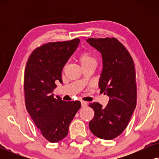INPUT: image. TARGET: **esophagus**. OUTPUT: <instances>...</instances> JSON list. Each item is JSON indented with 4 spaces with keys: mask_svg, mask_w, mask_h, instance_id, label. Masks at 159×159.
Masks as SVG:
<instances>
[{
    "mask_svg": "<svg viewBox=\"0 0 159 159\" xmlns=\"http://www.w3.org/2000/svg\"><path fill=\"white\" fill-rule=\"evenodd\" d=\"M81 103H82V107H86V106H88V103H87V102H85V101H82Z\"/></svg>",
    "mask_w": 159,
    "mask_h": 159,
    "instance_id": "esophagus-1",
    "label": "esophagus"
}]
</instances>
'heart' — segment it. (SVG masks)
<instances>
[{
    "label": "heart",
    "mask_w": 159,
    "mask_h": 159,
    "mask_svg": "<svg viewBox=\"0 0 159 159\" xmlns=\"http://www.w3.org/2000/svg\"><path fill=\"white\" fill-rule=\"evenodd\" d=\"M80 62H81L82 66L84 64H90V63L92 62L96 63V58L90 52H84V53H82L80 57Z\"/></svg>",
    "instance_id": "obj_1"
}]
</instances>
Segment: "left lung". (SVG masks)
Segmentation results:
<instances>
[{"mask_svg": "<svg viewBox=\"0 0 159 159\" xmlns=\"http://www.w3.org/2000/svg\"><path fill=\"white\" fill-rule=\"evenodd\" d=\"M101 53L103 69L98 86L109 98L108 105H89L95 116L89 122L90 131L103 140H112L121 134L136 107L137 87L133 60L116 38H89L86 40Z\"/></svg>", "mask_w": 159, "mask_h": 159, "instance_id": "1", "label": "left lung"}]
</instances>
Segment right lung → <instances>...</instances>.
Wrapping results in <instances>:
<instances>
[{
  "instance_id": "right-lung-1",
  "label": "right lung",
  "mask_w": 159,
  "mask_h": 159,
  "mask_svg": "<svg viewBox=\"0 0 159 159\" xmlns=\"http://www.w3.org/2000/svg\"><path fill=\"white\" fill-rule=\"evenodd\" d=\"M80 41L76 38L43 45L32 52L26 65V108L43 136L51 143L67 135L69 124L81 107L80 101H64L52 93L56 82L62 84L63 67Z\"/></svg>"
}]
</instances>
